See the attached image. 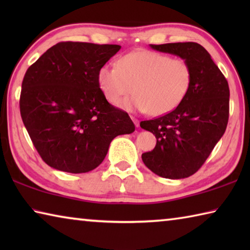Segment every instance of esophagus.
<instances>
[{
  "mask_svg": "<svg viewBox=\"0 0 250 250\" xmlns=\"http://www.w3.org/2000/svg\"><path fill=\"white\" fill-rule=\"evenodd\" d=\"M131 119H132V121L134 122L135 126H137V128H139V125H140V121H139L138 119H135V118H133V117H131Z\"/></svg>",
  "mask_w": 250,
  "mask_h": 250,
  "instance_id": "34e87169",
  "label": "esophagus"
}]
</instances>
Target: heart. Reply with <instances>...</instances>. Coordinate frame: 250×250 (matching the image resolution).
Returning a JSON list of instances; mask_svg holds the SVG:
<instances>
[{
    "label": "heart",
    "instance_id": "obj_1",
    "mask_svg": "<svg viewBox=\"0 0 250 250\" xmlns=\"http://www.w3.org/2000/svg\"><path fill=\"white\" fill-rule=\"evenodd\" d=\"M191 65L183 58L138 49L119 58L117 67L104 65L97 82L109 103L118 104L133 92L132 99L119 105L126 110L162 116L180 105L191 88Z\"/></svg>",
    "mask_w": 250,
    "mask_h": 250
}]
</instances>
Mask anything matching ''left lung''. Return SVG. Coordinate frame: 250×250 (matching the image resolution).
I'll use <instances>...</instances> for the list:
<instances>
[{
	"mask_svg": "<svg viewBox=\"0 0 250 250\" xmlns=\"http://www.w3.org/2000/svg\"><path fill=\"white\" fill-rule=\"evenodd\" d=\"M161 53L179 56L191 65L193 79L188 95L167 115L141 121L153 133L155 147L142 154L156 175L179 180L193 175L225 133L229 115V87L208 52L193 42L150 45Z\"/></svg>",
	"mask_w": 250,
	"mask_h": 250,
	"instance_id": "obj_1",
	"label": "left lung"
}]
</instances>
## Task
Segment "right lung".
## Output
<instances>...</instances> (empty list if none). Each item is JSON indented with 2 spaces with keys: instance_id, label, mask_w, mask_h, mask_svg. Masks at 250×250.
I'll return each instance as SVG.
<instances>
[{
  "instance_id": "right-lung-1",
  "label": "right lung",
  "mask_w": 250,
  "mask_h": 250,
  "mask_svg": "<svg viewBox=\"0 0 250 250\" xmlns=\"http://www.w3.org/2000/svg\"><path fill=\"white\" fill-rule=\"evenodd\" d=\"M120 45L62 42L27 69L20 110L42 159L50 167L86 173L101 164L117 135L132 133L129 115L110 104L98 70Z\"/></svg>"
}]
</instances>
